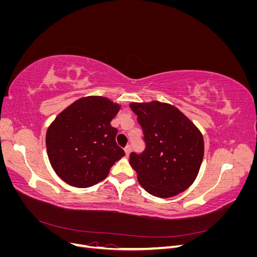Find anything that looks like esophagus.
Masks as SVG:
<instances>
[{"instance_id":"obj_1","label":"esophagus","mask_w":257,"mask_h":257,"mask_svg":"<svg viewBox=\"0 0 257 257\" xmlns=\"http://www.w3.org/2000/svg\"><path fill=\"white\" fill-rule=\"evenodd\" d=\"M124 152H125L126 157H128L130 153H131V147H130V146H126L125 148H124Z\"/></svg>"}]
</instances>
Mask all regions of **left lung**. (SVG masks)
Returning <instances> with one entry per match:
<instances>
[{
  "mask_svg": "<svg viewBox=\"0 0 257 257\" xmlns=\"http://www.w3.org/2000/svg\"><path fill=\"white\" fill-rule=\"evenodd\" d=\"M144 131L146 149L131 153L138 182L153 196L168 198L195 181L204 158V137L177 107L159 100L131 103Z\"/></svg>",
  "mask_w": 257,
  "mask_h": 257,
  "instance_id": "obj_1",
  "label": "left lung"
}]
</instances>
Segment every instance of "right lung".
I'll list each match as a JSON object with an SVG mask.
<instances>
[{"mask_svg": "<svg viewBox=\"0 0 257 257\" xmlns=\"http://www.w3.org/2000/svg\"><path fill=\"white\" fill-rule=\"evenodd\" d=\"M121 109L111 99L91 95L75 100L60 112L46 133L48 159L56 174L75 188H89L109 174L125 155L115 144L110 125Z\"/></svg>", "mask_w": 257, "mask_h": 257, "instance_id": "1", "label": "right lung"}]
</instances>
